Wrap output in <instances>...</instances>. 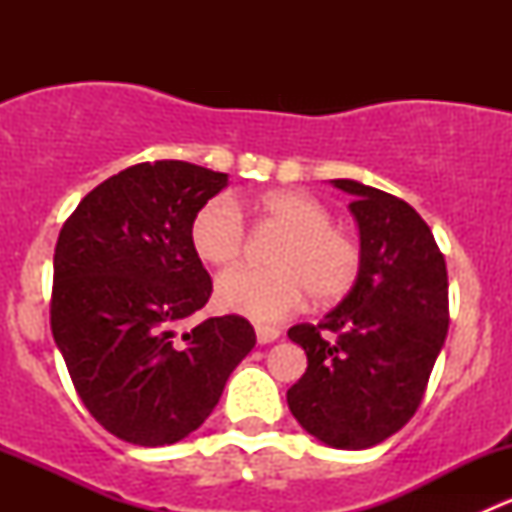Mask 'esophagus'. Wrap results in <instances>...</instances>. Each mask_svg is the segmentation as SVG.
<instances>
[{"label":"esophagus","mask_w":512,"mask_h":512,"mask_svg":"<svg viewBox=\"0 0 512 512\" xmlns=\"http://www.w3.org/2000/svg\"><path fill=\"white\" fill-rule=\"evenodd\" d=\"M255 334H257V342H260V344H272V342H277V339H280V329L267 327V324H257Z\"/></svg>","instance_id":"34e87169"}]
</instances>
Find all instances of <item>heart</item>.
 <instances>
[{"instance_id":"b5f03b06","label":"heart","mask_w":512,"mask_h":512,"mask_svg":"<svg viewBox=\"0 0 512 512\" xmlns=\"http://www.w3.org/2000/svg\"><path fill=\"white\" fill-rule=\"evenodd\" d=\"M265 223L287 232L277 242L272 270H237L218 280L215 299L227 312L272 322L304 302L334 304L352 292L361 272V245L332 225L324 203L302 190H270L250 205ZM195 255L213 267H232L245 252V223L230 200L213 198L190 223Z\"/></svg>"}]
</instances>
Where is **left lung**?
Segmentation results:
<instances>
[{
	"label": "left lung",
	"mask_w": 512,
	"mask_h": 512,
	"mask_svg": "<svg viewBox=\"0 0 512 512\" xmlns=\"http://www.w3.org/2000/svg\"><path fill=\"white\" fill-rule=\"evenodd\" d=\"M352 195L361 272L319 324L287 337L307 371L287 391L299 426L332 448L361 451L409 423L448 332V272L431 227L396 195L332 180Z\"/></svg>",
	"instance_id": "1"
}]
</instances>
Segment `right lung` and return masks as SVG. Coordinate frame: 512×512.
I'll use <instances>...</instances> for the list:
<instances>
[{
  "mask_svg": "<svg viewBox=\"0 0 512 512\" xmlns=\"http://www.w3.org/2000/svg\"><path fill=\"white\" fill-rule=\"evenodd\" d=\"M227 173L156 160L96 185L59 232L51 334L89 414L133 446H170L218 406L255 347L245 317L178 327L213 280L190 245L195 213Z\"/></svg>",
  "mask_w": 512,
  "mask_h": 512,
  "instance_id": "obj_1",
  "label": "right lung"
}]
</instances>
